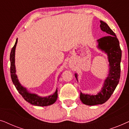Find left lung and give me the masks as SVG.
Wrapping results in <instances>:
<instances>
[{"label":"left lung","instance_id":"obj_1","mask_svg":"<svg viewBox=\"0 0 129 129\" xmlns=\"http://www.w3.org/2000/svg\"><path fill=\"white\" fill-rule=\"evenodd\" d=\"M100 27L102 31L107 33V36L98 40V47L108 56L109 73L104 82L101 91L96 95L83 94L80 92V99L84 105L93 106L102 105L110 98L117 87L120 77V61L121 50L119 42L115 33L107 23L100 20ZM76 79L77 75L75 74Z\"/></svg>","mask_w":129,"mask_h":129}]
</instances>
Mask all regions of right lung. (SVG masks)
Segmentation results:
<instances>
[{
	"label": "right lung",
	"mask_w": 129,
	"mask_h": 129,
	"mask_svg": "<svg viewBox=\"0 0 129 129\" xmlns=\"http://www.w3.org/2000/svg\"><path fill=\"white\" fill-rule=\"evenodd\" d=\"M17 43V39L15 42V45L12 47L10 54V76L13 83L15 86L17 90L22 95V96L26 101L29 102L31 105L38 106H47L53 104L57 99V89L53 94L47 97H40L37 94H32L28 92L26 88L23 87L19 83L16 75V68L15 64V49Z\"/></svg>",
	"instance_id": "1"
}]
</instances>
